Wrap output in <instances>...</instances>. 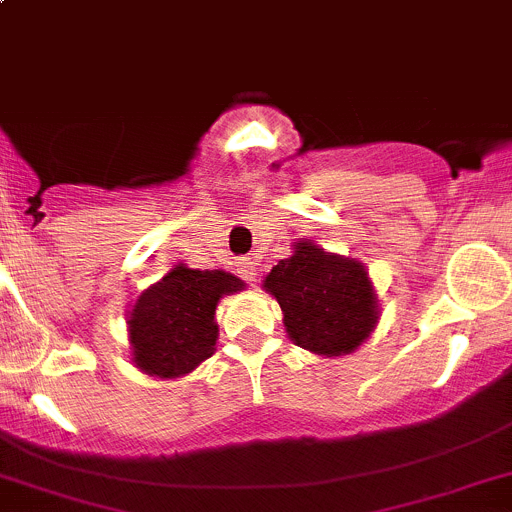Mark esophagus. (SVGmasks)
<instances>
[{"mask_svg":"<svg viewBox=\"0 0 512 512\" xmlns=\"http://www.w3.org/2000/svg\"><path fill=\"white\" fill-rule=\"evenodd\" d=\"M240 272H242V277H247V282H255V275H257L255 262L242 260V262H240Z\"/></svg>","mask_w":512,"mask_h":512,"instance_id":"esophagus-1","label":"esophagus"}]
</instances>
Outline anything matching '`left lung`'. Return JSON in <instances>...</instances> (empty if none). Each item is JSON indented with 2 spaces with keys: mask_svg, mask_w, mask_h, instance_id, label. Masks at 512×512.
<instances>
[{
  "mask_svg": "<svg viewBox=\"0 0 512 512\" xmlns=\"http://www.w3.org/2000/svg\"><path fill=\"white\" fill-rule=\"evenodd\" d=\"M262 289L280 304L287 337L322 359L356 352L381 317L364 262L327 252L307 237L267 272Z\"/></svg>",
  "mask_w": 512,
  "mask_h": 512,
  "instance_id": "1",
  "label": "left lung"
}]
</instances>
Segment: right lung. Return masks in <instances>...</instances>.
<instances>
[{
	"instance_id": "right-lung-1",
	"label": "right lung",
	"mask_w": 512,
	"mask_h": 512,
	"mask_svg": "<svg viewBox=\"0 0 512 512\" xmlns=\"http://www.w3.org/2000/svg\"><path fill=\"white\" fill-rule=\"evenodd\" d=\"M242 289L245 282L225 270L170 267L126 314L133 366L153 379H180L198 369L218 344V302Z\"/></svg>"
}]
</instances>
